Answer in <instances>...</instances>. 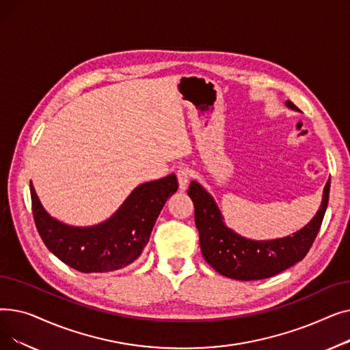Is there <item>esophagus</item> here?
Here are the masks:
<instances>
[{
    "label": "esophagus",
    "mask_w": 350,
    "mask_h": 350,
    "mask_svg": "<svg viewBox=\"0 0 350 350\" xmlns=\"http://www.w3.org/2000/svg\"><path fill=\"white\" fill-rule=\"evenodd\" d=\"M177 180H178V187L180 191H185L187 189V185L190 181V172L186 167H180L177 170Z\"/></svg>",
    "instance_id": "1"
}]
</instances>
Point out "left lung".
<instances>
[{
	"label": "left lung",
	"mask_w": 350,
	"mask_h": 350,
	"mask_svg": "<svg viewBox=\"0 0 350 350\" xmlns=\"http://www.w3.org/2000/svg\"><path fill=\"white\" fill-rule=\"evenodd\" d=\"M285 106L299 112L291 100H286ZM329 190L330 178L323 189L319 210L304 228L282 238L256 241L227 227L213 196L193 180L187 194L194 203V221L204 260L218 273L238 281L269 278L295 265L304 260L315 241L327 207Z\"/></svg>",
	"instance_id": "1"
}]
</instances>
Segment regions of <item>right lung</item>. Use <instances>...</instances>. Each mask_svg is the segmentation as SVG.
I'll list each match as a JSON object with an SVG mask.
<instances>
[{"instance_id":"1","label":"right lung","mask_w":350,"mask_h":350,"mask_svg":"<svg viewBox=\"0 0 350 350\" xmlns=\"http://www.w3.org/2000/svg\"><path fill=\"white\" fill-rule=\"evenodd\" d=\"M177 189L176 174L143 183L105 221L77 227L53 218L29 183L35 226L44 244L64 264L85 273L116 271L136 261L165 201Z\"/></svg>"}]
</instances>
